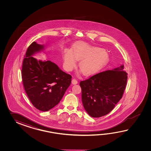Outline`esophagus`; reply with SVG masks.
<instances>
[{"mask_svg": "<svg viewBox=\"0 0 151 151\" xmlns=\"http://www.w3.org/2000/svg\"><path fill=\"white\" fill-rule=\"evenodd\" d=\"M72 83L73 84V85H76V84L78 83V81L76 79H73L72 80Z\"/></svg>", "mask_w": 151, "mask_h": 151, "instance_id": "34e87169", "label": "esophagus"}]
</instances>
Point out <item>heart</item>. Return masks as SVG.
<instances>
[{
  "label": "heart",
  "mask_w": 151,
  "mask_h": 151,
  "mask_svg": "<svg viewBox=\"0 0 151 151\" xmlns=\"http://www.w3.org/2000/svg\"><path fill=\"white\" fill-rule=\"evenodd\" d=\"M109 59V56L105 50L80 42L74 45L72 50H65L64 67L66 71H72L76 65V60H79L78 67L80 71L84 76H89L102 70Z\"/></svg>",
  "instance_id": "1"
}]
</instances>
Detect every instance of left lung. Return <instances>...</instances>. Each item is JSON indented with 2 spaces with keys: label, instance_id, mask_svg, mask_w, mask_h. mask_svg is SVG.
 I'll use <instances>...</instances> for the list:
<instances>
[{
  "label": "left lung",
  "instance_id": "left-lung-1",
  "mask_svg": "<svg viewBox=\"0 0 151 151\" xmlns=\"http://www.w3.org/2000/svg\"><path fill=\"white\" fill-rule=\"evenodd\" d=\"M123 70L122 65L80 81L82 103L91 116L99 118L109 114L122 99L127 80V73Z\"/></svg>",
  "mask_w": 151,
  "mask_h": 151
}]
</instances>
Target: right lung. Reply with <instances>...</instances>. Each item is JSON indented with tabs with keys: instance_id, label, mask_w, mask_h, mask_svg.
I'll use <instances>...</instances> for the list:
<instances>
[{
	"instance_id": "obj_1",
	"label": "right lung",
	"mask_w": 151,
	"mask_h": 151,
	"mask_svg": "<svg viewBox=\"0 0 151 151\" xmlns=\"http://www.w3.org/2000/svg\"><path fill=\"white\" fill-rule=\"evenodd\" d=\"M44 50L33 42L23 60L22 76L29 100L36 109L48 111L60 102L71 83V75L61 71L50 60H37L32 55Z\"/></svg>"
}]
</instances>
